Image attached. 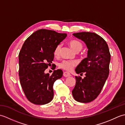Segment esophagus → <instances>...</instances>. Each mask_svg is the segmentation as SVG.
Returning <instances> with one entry per match:
<instances>
[{"mask_svg":"<svg viewBox=\"0 0 125 125\" xmlns=\"http://www.w3.org/2000/svg\"><path fill=\"white\" fill-rule=\"evenodd\" d=\"M63 76H64V77H67L70 76L71 75L69 73L64 72V73H63Z\"/></svg>","mask_w":125,"mask_h":125,"instance_id":"1","label":"esophagus"}]
</instances>
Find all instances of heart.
I'll use <instances>...</instances> for the list:
<instances>
[{"instance_id": "1", "label": "heart", "mask_w": 125, "mask_h": 125, "mask_svg": "<svg viewBox=\"0 0 125 125\" xmlns=\"http://www.w3.org/2000/svg\"><path fill=\"white\" fill-rule=\"evenodd\" d=\"M69 44L71 47L76 52H78L83 49V44L77 40L73 39L69 41ZM61 45L58 44L55 47L54 51V54L55 56H58L60 55ZM77 65V62L72 60H64L59 64L60 68L66 71H70Z\"/></svg>"}]
</instances>
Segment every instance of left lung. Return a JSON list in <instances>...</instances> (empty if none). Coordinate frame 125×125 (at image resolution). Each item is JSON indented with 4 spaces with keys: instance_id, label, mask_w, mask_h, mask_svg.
<instances>
[{
    "instance_id": "obj_1",
    "label": "left lung",
    "mask_w": 125,
    "mask_h": 125,
    "mask_svg": "<svg viewBox=\"0 0 125 125\" xmlns=\"http://www.w3.org/2000/svg\"><path fill=\"white\" fill-rule=\"evenodd\" d=\"M73 35L82 40L88 48L87 57L76 68L77 73H85V77L76 76V85L72 91L76 101L89 103L102 91L109 74L111 54L105 40L94 33L79 32Z\"/></svg>"
}]
</instances>
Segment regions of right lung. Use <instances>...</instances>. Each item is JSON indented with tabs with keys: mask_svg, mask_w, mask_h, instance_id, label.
Listing matches in <instances>:
<instances>
[{
	"mask_svg": "<svg viewBox=\"0 0 125 125\" xmlns=\"http://www.w3.org/2000/svg\"><path fill=\"white\" fill-rule=\"evenodd\" d=\"M67 36L52 30L41 29L26 40L19 54V76L27 99L36 105L51 102L54 97L52 85L61 78L63 71L55 70L52 75L44 73L54 60L55 47Z\"/></svg>",
	"mask_w": 125,
	"mask_h": 125,
	"instance_id": "right-lung-1",
	"label": "right lung"
}]
</instances>
